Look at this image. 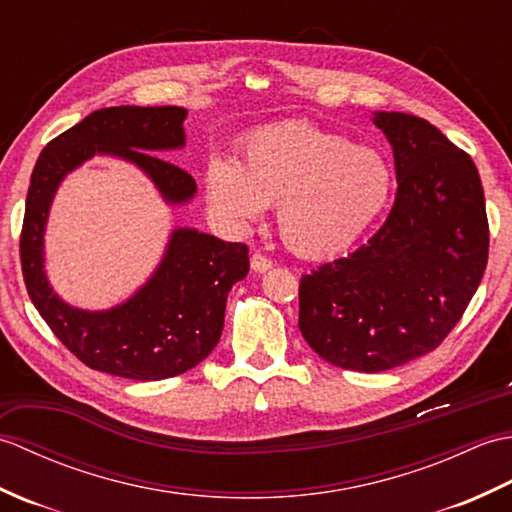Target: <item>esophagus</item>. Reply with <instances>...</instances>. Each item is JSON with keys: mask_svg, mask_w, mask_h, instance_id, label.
Masks as SVG:
<instances>
[{"mask_svg": "<svg viewBox=\"0 0 512 512\" xmlns=\"http://www.w3.org/2000/svg\"><path fill=\"white\" fill-rule=\"evenodd\" d=\"M250 268H253L255 273H266V270L273 268V259H268L262 253H253L250 255Z\"/></svg>", "mask_w": 512, "mask_h": 512, "instance_id": "34e87169", "label": "esophagus"}]
</instances>
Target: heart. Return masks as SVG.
Returning <instances> with one entry per match:
<instances>
[{
  "instance_id": "1",
  "label": "heart",
  "mask_w": 512,
  "mask_h": 512,
  "mask_svg": "<svg viewBox=\"0 0 512 512\" xmlns=\"http://www.w3.org/2000/svg\"><path fill=\"white\" fill-rule=\"evenodd\" d=\"M394 191V171L378 149L352 145L308 121L259 129L237 165L209 169V202L237 228L277 204V233L301 257L321 259L354 246Z\"/></svg>"
}]
</instances>
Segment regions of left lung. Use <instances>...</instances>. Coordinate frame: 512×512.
Instances as JSON below:
<instances>
[{"instance_id": "obj_1", "label": "left lung", "mask_w": 512, "mask_h": 512, "mask_svg": "<svg viewBox=\"0 0 512 512\" xmlns=\"http://www.w3.org/2000/svg\"><path fill=\"white\" fill-rule=\"evenodd\" d=\"M398 191L385 224L299 286V330L323 361L385 372L429 354L462 319L488 262L480 173L438 127L376 112Z\"/></svg>"}]
</instances>
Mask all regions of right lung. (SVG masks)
<instances>
[{
	"mask_svg": "<svg viewBox=\"0 0 512 512\" xmlns=\"http://www.w3.org/2000/svg\"><path fill=\"white\" fill-rule=\"evenodd\" d=\"M184 107H105L85 116L41 151L32 169L19 255L26 290L54 336L92 369L162 380L184 374L222 336L226 297L248 275L246 244L176 228L143 288L110 310H81L52 290L43 270V233L61 180L96 154L132 162L169 204L195 195V180L160 151L184 147Z\"/></svg>",
	"mask_w": 512,
	"mask_h": 512,
	"instance_id": "right-lung-1",
	"label": "right lung"
}]
</instances>
